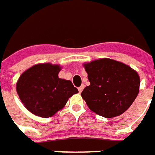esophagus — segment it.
Instances as JSON below:
<instances>
[{"instance_id":"obj_1","label":"esophagus","mask_w":155,"mask_h":155,"mask_svg":"<svg viewBox=\"0 0 155 155\" xmlns=\"http://www.w3.org/2000/svg\"><path fill=\"white\" fill-rule=\"evenodd\" d=\"M84 89V84H83V85H81L80 87H78V91H79V93L82 92Z\"/></svg>"}]
</instances>
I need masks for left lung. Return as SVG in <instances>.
Returning <instances> with one entry per match:
<instances>
[{"label": "left lung", "instance_id": "left-lung-1", "mask_svg": "<svg viewBox=\"0 0 155 155\" xmlns=\"http://www.w3.org/2000/svg\"><path fill=\"white\" fill-rule=\"evenodd\" d=\"M91 84L81 93L90 110L112 118L124 113L136 98L140 78L128 65L110 58L84 64Z\"/></svg>", "mask_w": 155, "mask_h": 155}]
</instances>
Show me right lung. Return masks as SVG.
<instances>
[{"label":"right lung","mask_w":155,"mask_h":155,"mask_svg":"<svg viewBox=\"0 0 155 155\" xmlns=\"http://www.w3.org/2000/svg\"><path fill=\"white\" fill-rule=\"evenodd\" d=\"M60 70L58 64H38L24 71L17 81L19 97L33 115L51 117L78 92L71 81L58 78Z\"/></svg>","instance_id":"add662e5"}]
</instances>
